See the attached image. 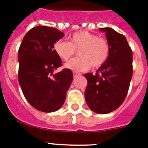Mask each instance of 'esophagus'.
<instances>
[{"instance_id":"esophagus-1","label":"esophagus","mask_w":148,"mask_h":148,"mask_svg":"<svg viewBox=\"0 0 148 148\" xmlns=\"http://www.w3.org/2000/svg\"><path fill=\"white\" fill-rule=\"evenodd\" d=\"M73 74H74V77H77V76H78V75H80V73H77V72H76V71H74L73 72Z\"/></svg>"}]
</instances>
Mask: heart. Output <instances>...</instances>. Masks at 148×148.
Here are the masks:
<instances>
[{
  "label": "heart",
  "instance_id": "b5f03b06",
  "mask_svg": "<svg viewBox=\"0 0 148 148\" xmlns=\"http://www.w3.org/2000/svg\"><path fill=\"white\" fill-rule=\"evenodd\" d=\"M53 49L60 60L67 61L77 51L78 58L65 64L64 67L73 71H85L90 67H99L107 61L110 46L106 39L88 31H77L68 37V40H59Z\"/></svg>",
  "mask_w": 148,
  "mask_h": 148
}]
</instances>
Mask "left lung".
<instances>
[{
	"label": "left lung",
	"mask_w": 148,
	"mask_h": 148,
	"mask_svg": "<svg viewBox=\"0 0 148 148\" xmlns=\"http://www.w3.org/2000/svg\"><path fill=\"white\" fill-rule=\"evenodd\" d=\"M110 46L108 60L88 80L84 97L90 110L108 114L118 108L126 97L133 74V54L126 38L110 27L100 28Z\"/></svg>",
	"instance_id": "left-lung-1"
}]
</instances>
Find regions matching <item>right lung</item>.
I'll use <instances>...</instances> for the list:
<instances>
[{
    "mask_svg": "<svg viewBox=\"0 0 148 148\" xmlns=\"http://www.w3.org/2000/svg\"><path fill=\"white\" fill-rule=\"evenodd\" d=\"M64 36L58 29L35 27L25 34L18 50L20 86L29 103L42 112L60 109L73 80L70 69L53 74L62 63L53 44Z\"/></svg>",
    "mask_w": 148,
    "mask_h": 148,
    "instance_id": "right-lung-1",
    "label": "right lung"
}]
</instances>
